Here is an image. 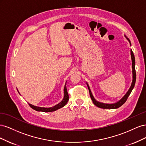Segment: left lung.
I'll return each instance as SVG.
<instances>
[{
  "instance_id": "8db88e82",
  "label": "left lung",
  "mask_w": 146,
  "mask_h": 146,
  "mask_svg": "<svg viewBox=\"0 0 146 146\" xmlns=\"http://www.w3.org/2000/svg\"><path fill=\"white\" fill-rule=\"evenodd\" d=\"M127 39H128V41H129V42L130 43V39L128 38H127ZM130 52H131V60H132V69H133V81H132L131 85V86L129 90L128 91V92H127V94L124 96H123V98L122 99H121L119 102H117V103L113 104H107L100 103V102H98V101H96L95 100V99L94 98V97H93V96H92V93H91V91L90 90V88L89 87V85H88V84L86 83V85H87L88 88V90H89L90 97H91L92 102H93V104L96 106H97V107H98L100 108H104V109H107V108H109V109H115V108H117L119 107H120L121 106H122L123 104H124L125 102H126L127 99H128V98H129V96L132 90L133 89V88L135 86V82H136V70H135V56H134V54H133V51L131 50Z\"/></svg>"
}]
</instances>
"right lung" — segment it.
<instances>
[{
    "label": "right lung",
    "instance_id": "obj_1",
    "mask_svg": "<svg viewBox=\"0 0 146 146\" xmlns=\"http://www.w3.org/2000/svg\"><path fill=\"white\" fill-rule=\"evenodd\" d=\"M69 100V95L67 91V89H66V83L64 85V98L63 100L60 102L58 104H57L55 105L54 107H52L50 108H43V107H35V106L29 104L30 105V107L33 108V110H36V111H42V112H52V111H56V110H58L61 108L63 107L64 106L68 103V102Z\"/></svg>",
    "mask_w": 146,
    "mask_h": 146
}]
</instances>
